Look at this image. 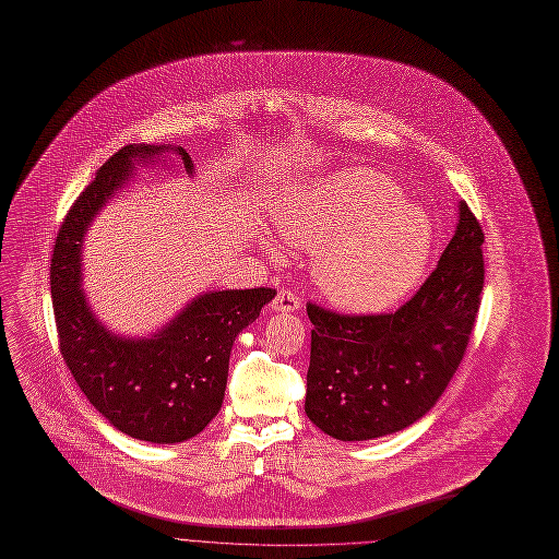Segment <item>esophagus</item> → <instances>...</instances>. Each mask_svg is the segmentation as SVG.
Here are the masks:
<instances>
[{
    "instance_id": "1",
    "label": "esophagus",
    "mask_w": 559,
    "mask_h": 559,
    "mask_svg": "<svg viewBox=\"0 0 559 559\" xmlns=\"http://www.w3.org/2000/svg\"><path fill=\"white\" fill-rule=\"evenodd\" d=\"M300 307H302L300 298H298L294 292H289V289L278 292L276 298L272 300V309H274V311H283V313H294V311H298Z\"/></svg>"
}]
</instances>
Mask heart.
Listing matches in <instances>:
<instances>
[{
    "label": "heart",
    "mask_w": 559,
    "mask_h": 559,
    "mask_svg": "<svg viewBox=\"0 0 559 559\" xmlns=\"http://www.w3.org/2000/svg\"><path fill=\"white\" fill-rule=\"evenodd\" d=\"M278 235L313 250L311 278L335 307L370 313L393 307L421 281L432 254L430 222L373 170H340L285 198L274 211ZM263 250L276 259L270 237Z\"/></svg>",
    "instance_id": "heart-1"
}]
</instances>
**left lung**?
I'll return each mask as SVG.
<instances>
[{
  "label": "left lung",
  "instance_id": "1",
  "mask_svg": "<svg viewBox=\"0 0 559 559\" xmlns=\"http://www.w3.org/2000/svg\"><path fill=\"white\" fill-rule=\"evenodd\" d=\"M485 235L465 202L437 270L395 313L340 316L307 305V417L340 441L400 432L428 415L465 355L485 281Z\"/></svg>",
  "mask_w": 559,
  "mask_h": 559
}]
</instances>
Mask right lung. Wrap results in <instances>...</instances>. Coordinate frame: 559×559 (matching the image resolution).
<instances>
[{
    "instance_id": "obj_1",
    "label": "right lung",
    "mask_w": 559,
    "mask_h": 559,
    "mask_svg": "<svg viewBox=\"0 0 559 559\" xmlns=\"http://www.w3.org/2000/svg\"><path fill=\"white\" fill-rule=\"evenodd\" d=\"M173 151L186 175L195 173L181 146L129 144L111 155L70 209L57 235L50 287L61 355L90 404L120 432L148 443H181L219 413L230 350L276 296L270 287L219 289L195 296L146 337L109 331L83 289V239L138 164Z\"/></svg>"
}]
</instances>
